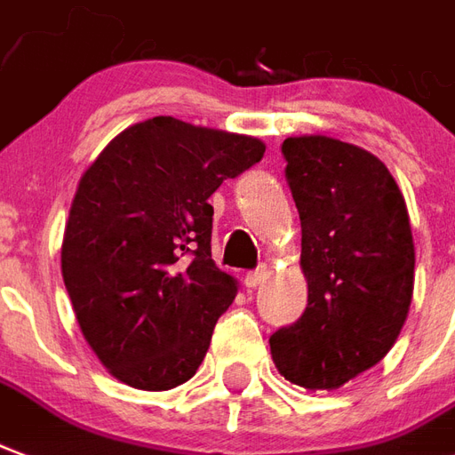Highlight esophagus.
Instances as JSON below:
<instances>
[{"label":"esophagus","mask_w":455,"mask_h":455,"mask_svg":"<svg viewBox=\"0 0 455 455\" xmlns=\"http://www.w3.org/2000/svg\"><path fill=\"white\" fill-rule=\"evenodd\" d=\"M265 277H267V267H265V265H260V267H258V270H253V272H248V275H245V287L248 289H255V287H260L262 282H265Z\"/></svg>","instance_id":"34e87169"}]
</instances>
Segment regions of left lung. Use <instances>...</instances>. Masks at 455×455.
<instances>
[{"mask_svg": "<svg viewBox=\"0 0 455 455\" xmlns=\"http://www.w3.org/2000/svg\"><path fill=\"white\" fill-rule=\"evenodd\" d=\"M301 219L308 304L270 338L279 373L332 390L379 364L405 325L415 243L405 197L383 161L323 134L282 144Z\"/></svg>", "mask_w": 455, "mask_h": 455, "instance_id": "1", "label": "left lung"}]
</instances>
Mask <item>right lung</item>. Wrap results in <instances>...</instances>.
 <instances>
[{
    "mask_svg": "<svg viewBox=\"0 0 455 455\" xmlns=\"http://www.w3.org/2000/svg\"><path fill=\"white\" fill-rule=\"evenodd\" d=\"M265 154L245 134L159 116L127 127L79 180L62 277L84 338L117 381L193 379L236 279L212 260V193Z\"/></svg>",
    "mask_w": 455,
    "mask_h": 455,
    "instance_id": "1",
    "label": "right lung"
}]
</instances>
